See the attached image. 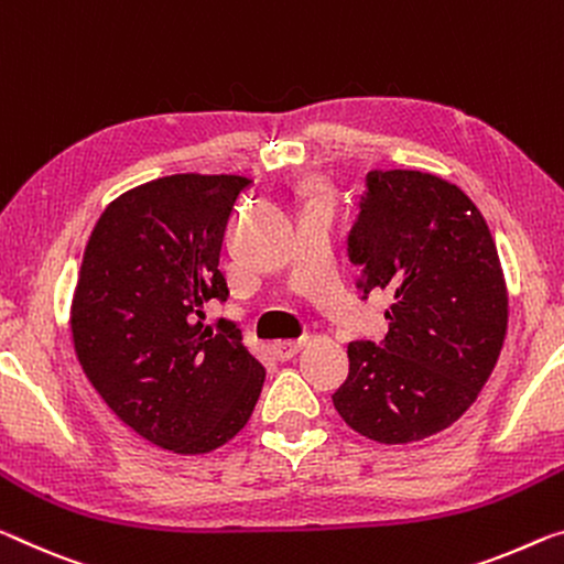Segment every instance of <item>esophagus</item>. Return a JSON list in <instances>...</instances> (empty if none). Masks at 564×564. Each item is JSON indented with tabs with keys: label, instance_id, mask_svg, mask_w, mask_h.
<instances>
[{
	"label": "esophagus",
	"instance_id": "obj_1",
	"mask_svg": "<svg viewBox=\"0 0 564 564\" xmlns=\"http://www.w3.org/2000/svg\"><path fill=\"white\" fill-rule=\"evenodd\" d=\"M302 345H305V337H300V340H274L272 350L280 360H290L292 355H297L302 350Z\"/></svg>",
	"mask_w": 564,
	"mask_h": 564
}]
</instances>
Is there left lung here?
Instances as JSON below:
<instances>
[{
    "label": "left lung",
    "mask_w": 564,
    "mask_h": 564,
    "mask_svg": "<svg viewBox=\"0 0 564 564\" xmlns=\"http://www.w3.org/2000/svg\"><path fill=\"white\" fill-rule=\"evenodd\" d=\"M348 237L358 290H386L383 343L348 345V380L333 395L352 431L413 444L471 409L497 366L509 294L481 212L452 181L426 171L368 173Z\"/></svg>",
    "instance_id": "left-lung-1"
}]
</instances>
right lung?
<instances>
[{
	"instance_id": "obj_1",
	"label": "right lung",
	"mask_w": 564,
	"mask_h": 564,
	"mask_svg": "<svg viewBox=\"0 0 564 564\" xmlns=\"http://www.w3.org/2000/svg\"><path fill=\"white\" fill-rule=\"evenodd\" d=\"M249 178L173 173L106 206L77 274L70 330L83 372L108 409L173 454H209L247 426L264 368L237 325H204L227 300L219 252Z\"/></svg>"
}]
</instances>
